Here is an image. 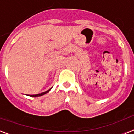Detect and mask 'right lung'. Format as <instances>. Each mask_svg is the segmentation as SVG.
<instances>
[{
    "mask_svg": "<svg viewBox=\"0 0 134 134\" xmlns=\"http://www.w3.org/2000/svg\"><path fill=\"white\" fill-rule=\"evenodd\" d=\"M51 88H50L49 90H48L47 91L44 92H42V93H40V94H33V95H29V96H30V97H40V96H42V95H44V94H45L48 93V92L50 91L51 90Z\"/></svg>",
    "mask_w": 134,
    "mask_h": 134,
    "instance_id": "1",
    "label": "right lung"
}]
</instances>
